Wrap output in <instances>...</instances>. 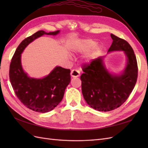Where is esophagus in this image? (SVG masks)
<instances>
[{"instance_id":"1","label":"esophagus","mask_w":148,"mask_h":148,"mask_svg":"<svg viewBox=\"0 0 148 148\" xmlns=\"http://www.w3.org/2000/svg\"><path fill=\"white\" fill-rule=\"evenodd\" d=\"M71 76L72 77H78L80 76L79 71L77 69H73L71 71Z\"/></svg>"}]
</instances>
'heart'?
<instances>
[{
  "instance_id": "1",
  "label": "heart",
  "mask_w": 148,
  "mask_h": 148,
  "mask_svg": "<svg viewBox=\"0 0 148 148\" xmlns=\"http://www.w3.org/2000/svg\"><path fill=\"white\" fill-rule=\"evenodd\" d=\"M95 41H92L90 39H86L83 40L82 42V48L83 50H86L90 47H91L92 46L95 45Z\"/></svg>"
}]
</instances>
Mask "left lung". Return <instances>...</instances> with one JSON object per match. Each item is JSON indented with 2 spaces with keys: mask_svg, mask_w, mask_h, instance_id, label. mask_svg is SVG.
Returning a JSON list of instances; mask_svg holds the SVG:
<instances>
[{
  "mask_svg": "<svg viewBox=\"0 0 148 148\" xmlns=\"http://www.w3.org/2000/svg\"><path fill=\"white\" fill-rule=\"evenodd\" d=\"M113 40L108 52L123 51L127 64L123 74L109 73L102 57L84 63L81 75L82 90L84 100L92 108L108 112L118 108L127 101L135 87L138 78V64L135 53L125 40L111 34Z\"/></svg>",
  "mask_w": 148,
  "mask_h": 148,
  "instance_id": "8db88e82",
  "label": "left lung"
}]
</instances>
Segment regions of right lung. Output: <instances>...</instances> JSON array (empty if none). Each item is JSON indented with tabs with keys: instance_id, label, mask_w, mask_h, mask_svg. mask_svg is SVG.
<instances>
[{
	"instance_id": "1",
	"label": "right lung",
	"mask_w": 148,
	"mask_h": 148,
	"mask_svg": "<svg viewBox=\"0 0 148 148\" xmlns=\"http://www.w3.org/2000/svg\"><path fill=\"white\" fill-rule=\"evenodd\" d=\"M59 33V30L50 33L41 30L25 38L18 46L10 62L9 78L16 97L27 108L38 112L51 111L61 102L70 82V70L56 66L45 78H31L22 69L21 53L35 39Z\"/></svg>"
}]
</instances>
